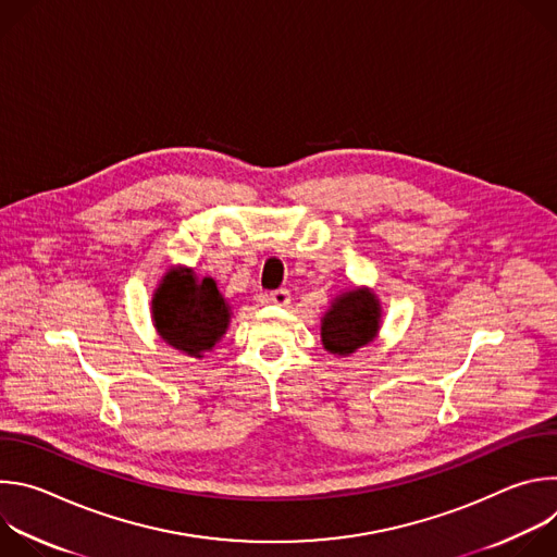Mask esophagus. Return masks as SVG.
Wrapping results in <instances>:
<instances>
[{
  "instance_id": "obj_1",
  "label": "esophagus",
  "mask_w": 557,
  "mask_h": 557,
  "mask_svg": "<svg viewBox=\"0 0 557 557\" xmlns=\"http://www.w3.org/2000/svg\"><path fill=\"white\" fill-rule=\"evenodd\" d=\"M269 297H271V301H273L275 306H288V301H290V293H288L286 288H277V290H273Z\"/></svg>"
}]
</instances>
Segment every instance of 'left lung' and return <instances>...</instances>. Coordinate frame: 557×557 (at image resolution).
<instances>
[{
	"instance_id": "left-lung-1",
	"label": "left lung",
	"mask_w": 557,
	"mask_h": 557,
	"mask_svg": "<svg viewBox=\"0 0 557 557\" xmlns=\"http://www.w3.org/2000/svg\"><path fill=\"white\" fill-rule=\"evenodd\" d=\"M381 301L368 286H355L333 297L322 317V344L331 355L348 357L372 344L381 331Z\"/></svg>"
}]
</instances>
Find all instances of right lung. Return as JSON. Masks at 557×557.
<instances>
[{
    "mask_svg": "<svg viewBox=\"0 0 557 557\" xmlns=\"http://www.w3.org/2000/svg\"><path fill=\"white\" fill-rule=\"evenodd\" d=\"M231 306L213 277L174 267L151 295V322L161 339L187 357L202 359L226 335Z\"/></svg>",
    "mask_w": 557,
    "mask_h": 557,
    "instance_id": "obj_1",
    "label": "right lung"
}]
</instances>
